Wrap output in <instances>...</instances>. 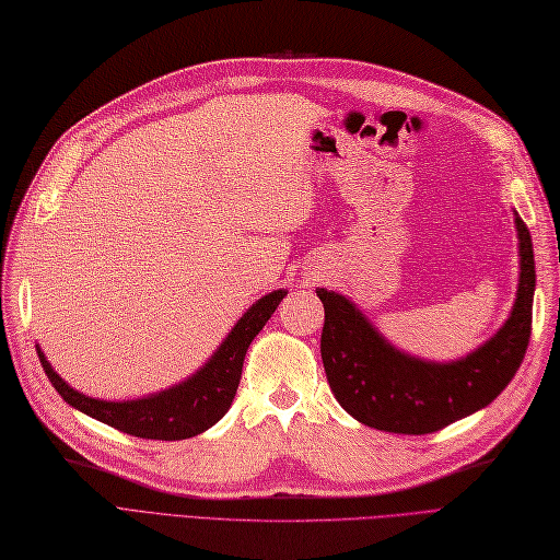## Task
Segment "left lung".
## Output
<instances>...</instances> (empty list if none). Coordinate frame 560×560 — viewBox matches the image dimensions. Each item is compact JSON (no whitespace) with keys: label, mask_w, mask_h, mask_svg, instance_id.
Masks as SVG:
<instances>
[{"label":"left lung","mask_w":560,"mask_h":560,"mask_svg":"<svg viewBox=\"0 0 560 560\" xmlns=\"http://www.w3.org/2000/svg\"><path fill=\"white\" fill-rule=\"evenodd\" d=\"M518 234V288L510 318L479 349L435 363L395 349L358 306L328 288H316L326 310L320 358L337 402L376 430L428 435L491 405L508 386L530 341L535 258L526 223L514 211Z\"/></svg>","instance_id":"1"}]
</instances>
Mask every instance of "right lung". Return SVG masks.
I'll return each mask as SVG.
<instances>
[{"label":"right lung","mask_w":560,"mask_h":560,"mask_svg":"<svg viewBox=\"0 0 560 560\" xmlns=\"http://www.w3.org/2000/svg\"><path fill=\"white\" fill-rule=\"evenodd\" d=\"M285 293L288 291L279 288V291L260 298L254 306H248L246 314L234 323V328L223 339V345L213 351V355L200 370L188 376L186 382L147 395V398L120 402L90 398V395L71 388L50 368L39 345L37 353L52 388L62 395L67 405L88 413V417L143 440H188L200 435V432L209 430L225 417V411L234 400V393H237L244 355L250 341L265 328V323L272 318Z\"/></svg>","instance_id":"1"}]
</instances>
